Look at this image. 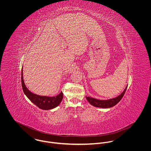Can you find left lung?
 Returning a JSON list of instances; mask_svg holds the SVG:
<instances>
[{
    "instance_id": "obj_1",
    "label": "left lung",
    "mask_w": 151,
    "mask_h": 151,
    "mask_svg": "<svg viewBox=\"0 0 151 151\" xmlns=\"http://www.w3.org/2000/svg\"><path fill=\"white\" fill-rule=\"evenodd\" d=\"M127 88V86L126 87V88L123 91V92L118 96L112 98V99H109L108 100H100V99H95L92 97L86 96V97L87 101L89 102V103L91 105H92L95 107L101 108H111V107L115 106L116 104H117L120 101V100L122 99L123 96H124V95L125 93Z\"/></svg>"
}]
</instances>
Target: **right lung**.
<instances>
[{
    "label": "right lung",
    "instance_id": "1",
    "mask_svg": "<svg viewBox=\"0 0 151 151\" xmlns=\"http://www.w3.org/2000/svg\"><path fill=\"white\" fill-rule=\"evenodd\" d=\"M23 70H22V84L24 93L26 96L38 108L43 110H50L59 105L63 98V93L61 92L55 96H41L31 92L25 86L23 80Z\"/></svg>",
    "mask_w": 151,
    "mask_h": 151
}]
</instances>
